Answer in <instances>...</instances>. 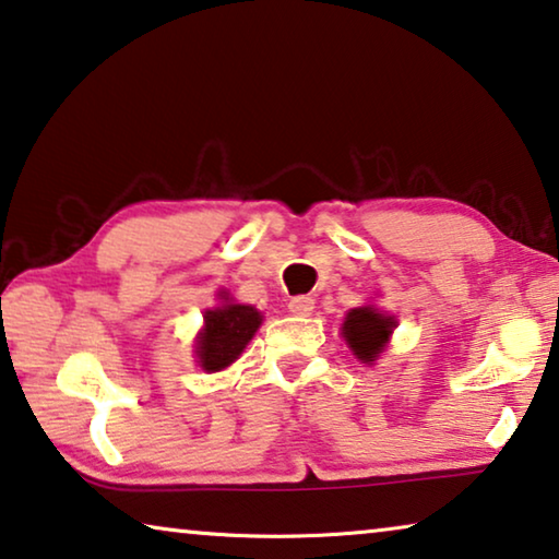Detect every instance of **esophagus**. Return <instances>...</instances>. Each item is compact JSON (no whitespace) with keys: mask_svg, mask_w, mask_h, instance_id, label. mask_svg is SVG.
Wrapping results in <instances>:
<instances>
[{"mask_svg":"<svg viewBox=\"0 0 559 559\" xmlns=\"http://www.w3.org/2000/svg\"><path fill=\"white\" fill-rule=\"evenodd\" d=\"M288 308H290V313H296V316H308V313H313L316 300L311 296H296V298H290Z\"/></svg>","mask_w":559,"mask_h":559,"instance_id":"1","label":"esophagus"}]
</instances>
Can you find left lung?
Returning <instances> with one entry per match:
<instances>
[{
	"instance_id": "left-lung-1",
	"label": "left lung",
	"mask_w": 559,
	"mask_h": 559,
	"mask_svg": "<svg viewBox=\"0 0 559 559\" xmlns=\"http://www.w3.org/2000/svg\"><path fill=\"white\" fill-rule=\"evenodd\" d=\"M393 328V316H383L373 311L370 306H362L353 308V311L345 316L343 338L362 362H373L378 358V353L383 350V345L388 343V335H391Z\"/></svg>"
}]
</instances>
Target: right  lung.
<instances>
[{
    "instance_id": "1",
    "label": "right lung",
    "mask_w": 559,
    "mask_h": 559,
    "mask_svg": "<svg viewBox=\"0 0 559 559\" xmlns=\"http://www.w3.org/2000/svg\"><path fill=\"white\" fill-rule=\"evenodd\" d=\"M261 325V313L253 306L226 304L203 316V331L197 341V356L203 370L216 373L241 356L246 343Z\"/></svg>"
}]
</instances>
